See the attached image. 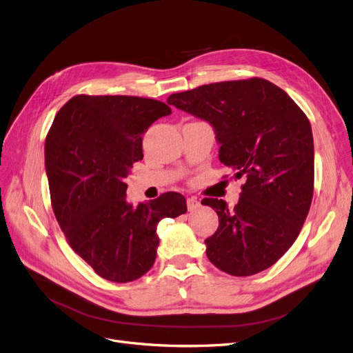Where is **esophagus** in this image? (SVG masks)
Masks as SVG:
<instances>
[{"instance_id": "obj_1", "label": "esophagus", "mask_w": 353, "mask_h": 353, "mask_svg": "<svg viewBox=\"0 0 353 353\" xmlns=\"http://www.w3.org/2000/svg\"><path fill=\"white\" fill-rule=\"evenodd\" d=\"M186 203H188V210H189V212L196 211L198 208L201 206V202H199L196 198H188Z\"/></svg>"}]
</instances>
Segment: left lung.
<instances>
[{"instance_id":"left-lung-1","label":"left lung","mask_w":353,"mask_h":353,"mask_svg":"<svg viewBox=\"0 0 353 353\" xmlns=\"http://www.w3.org/2000/svg\"><path fill=\"white\" fill-rule=\"evenodd\" d=\"M167 103L210 123L219 161L247 179L232 210L223 199L202 201L219 221L205 240L208 259L232 276L275 265L301 231L314 192V143L304 112L263 78L201 85Z\"/></svg>"}]
</instances>
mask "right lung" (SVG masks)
Instances as JSON below:
<instances>
[{
	"instance_id": "obj_1",
	"label": "right lung",
	"mask_w": 353,
	"mask_h": 353,
	"mask_svg": "<svg viewBox=\"0 0 353 353\" xmlns=\"http://www.w3.org/2000/svg\"><path fill=\"white\" fill-rule=\"evenodd\" d=\"M172 113L165 103L132 96L80 94L55 116L46 142L50 202L71 249L99 276L132 282L152 268L163 218L188 211L177 192L134 208L125 179L142 160V134Z\"/></svg>"
}]
</instances>
